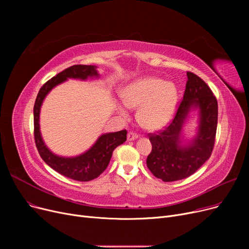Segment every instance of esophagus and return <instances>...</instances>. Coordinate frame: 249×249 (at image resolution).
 Returning a JSON list of instances; mask_svg holds the SVG:
<instances>
[{
    "label": "esophagus",
    "mask_w": 249,
    "mask_h": 249,
    "mask_svg": "<svg viewBox=\"0 0 249 249\" xmlns=\"http://www.w3.org/2000/svg\"><path fill=\"white\" fill-rule=\"evenodd\" d=\"M137 138H138V135L135 134V133H133V132H129V133L127 134V140H128V141H132V140H135V139H137Z\"/></svg>",
    "instance_id": "34e87169"
}]
</instances>
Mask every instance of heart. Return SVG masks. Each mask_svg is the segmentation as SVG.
<instances>
[{
  "instance_id": "1",
  "label": "heart",
  "mask_w": 249,
  "mask_h": 249,
  "mask_svg": "<svg viewBox=\"0 0 249 249\" xmlns=\"http://www.w3.org/2000/svg\"><path fill=\"white\" fill-rule=\"evenodd\" d=\"M124 105L117 104L116 109L127 117L128 110L137 109V121L150 131L161 129L173 119L178 103V89L174 83L162 78L145 75L126 86L121 93Z\"/></svg>"
}]
</instances>
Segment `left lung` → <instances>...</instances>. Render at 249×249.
Returning a JSON list of instances; mask_svg holds the SVG:
<instances>
[{
    "instance_id": "1",
    "label": "left lung",
    "mask_w": 249,
    "mask_h": 249,
    "mask_svg": "<svg viewBox=\"0 0 249 249\" xmlns=\"http://www.w3.org/2000/svg\"><path fill=\"white\" fill-rule=\"evenodd\" d=\"M184 98L177 114L164 130L149 134L152 150L146 164L154 177L163 181L186 178L211 156L218 122V104L211 89L193 72L188 71ZM192 111H197L198 126L195 136L185 140L182 131Z\"/></svg>"
}]
</instances>
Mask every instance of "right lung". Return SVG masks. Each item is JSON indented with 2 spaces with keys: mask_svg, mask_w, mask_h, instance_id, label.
<instances>
[{
  "mask_svg": "<svg viewBox=\"0 0 249 249\" xmlns=\"http://www.w3.org/2000/svg\"><path fill=\"white\" fill-rule=\"evenodd\" d=\"M96 65L76 64L62 71L45 83L37 95L34 115V137L36 147L44 162L58 174L78 181H89L98 178L107 168L114 149L126 141V130L102 134L87 151L76 156H61L52 152L45 144L40 132V110L44 99L56 86L67 82L69 78L87 81L88 78H99Z\"/></svg>",
  "mask_w": 249,
  "mask_h": 249,
  "instance_id": "1",
  "label": "right lung"
}]
</instances>
